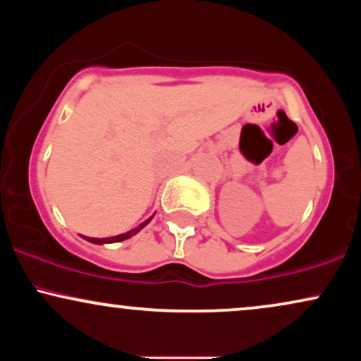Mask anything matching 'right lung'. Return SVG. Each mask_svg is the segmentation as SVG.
Instances as JSON below:
<instances>
[{
    "label": "right lung",
    "instance_id": "add662e5",
    "mask_svg": "<svg viewBox=\"0 0 361 361\" xmlns=\"http://www.w3.org/2000/svg\"><path fill=\"white\" fill-rule=\"evenodd\" d=\"M149 221H151V219H147L146 222H142L140 224L139 227H135V229H132V231H128V233H126V234H120V235H114V238H102V239H97V238H85L86 241H90V243H93V244H109V243H120V241H126V239H128V238H132V235H135L139 233L140 229H142V227H146L147 224H149Z\"/></svg>",
    "mask_w": 361,
    "mask_h": 361
}]
</instances>
